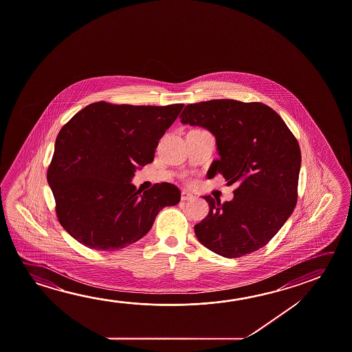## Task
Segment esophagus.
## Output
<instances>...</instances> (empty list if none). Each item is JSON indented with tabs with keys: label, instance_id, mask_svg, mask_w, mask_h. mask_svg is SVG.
<instances>
[{
	"label": "esophagus",
	"instance_id": "obj_1",
	"mask_svg": "<svg viewBox=\"0 0 352 352\" xmlns=\"http://www.w3.org/2000/svg\"><path fill=\"white\" fill-rule=\"evenodd\" d=\"M194 199H195V196L190 194L189 191H182V201H190V200H194Z\"/></svg>",
	"mask_w": 352,
	"mask_h": 352
}]
</instances>
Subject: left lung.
Listing matches in <instances>:
<instances>
[{"mask_svg":"<svg viewBox=\"0 0 352 352\" xmlns=\"http://www.w3.org/2000/svg\"><path fill=\"white\" fill-rule=\"evenodd\" d=\"M180 121L216 139L219 160L208 178L222 174L238 183L231 201L202 196L208 217L195 226L204 247L225 258L253 253L267 244L294 212L300 169L297 140L281 116L263 103L212 99L189 104Z\"/></svg>","mask_w":352,"mask_h":352,"instance_id":"left-lung-1","label":"left lung"}]
</instances>
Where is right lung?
Listing matches in <instances>:
<instances>
[{"mask_svg":"<svg viewBox=\"0 0 352 352\" xmlns=\"http://www.w3.org/2000/svg\"><path fill=\"white\" fill-rule=\"evenodd\" d=\"M183 107L99 102L60 130L47 183L69 236L94 250L125 248L148 233L162 208L180 201L175 185L141 192L131 180L153 161L158 141Z\"/></svg>","mask_w":352,"mask_h":352,"instance_id":"add662e5","label":"right lung"}]
</instances>
